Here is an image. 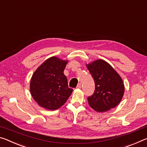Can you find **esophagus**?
<instances>
[{"mask_svg": "<svg viewBox=\"0 0 147 147\" xmlns=\"http://www.w3.org/2000/svg\"><path fill=\"white\" fill-rule=\"evenodd\" d=\"M76 88H78V89H81V88H82V84H81L80 83L78 84V86H77Z\"/></svg>", "mask_w": 147, "mask_h": 147, "instance_id": "esophagus-1", "label": "esophagus"}]
</instances>
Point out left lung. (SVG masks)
I'll use <instances>...</instances> for the list:
<instances>
[{
    "label": "left lung",
    "instance_id": "8db88e82",
    "mask_svg": "<svg viewBox=\"0 0 147 147\" xmlns=\"http://www.w3.org/2000/svg\"><path fill=\"white\" fill-rule=\"evenodd\" d=\"M95 84V90L88 98L89 105L97 112H104L120 103L124 92L123 79L108 62L97 59L86 64Z\"/></svg>",
    "mask_w": 147,
    "mask_h": 147
}]
</instances>
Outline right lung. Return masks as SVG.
Segmentation results:
<instances>
[{
    "mask_svg": "<svg viewBox=\"0 0 147 147\" xmlns=\"http://www.w3.org/2000/svg\"><path fill=\"white\" fill-rule=\"evenodd\" d=\"M68 60L51 57L32 75L30 91L34 100L48 110H56L66 102L73 91L68 87L63 71Z\"/></svg>",
    "mask_w": 147,
    "mask_h": 147,
    "instance_id": "1",
    "label": "right lung"
}]
</instances>
